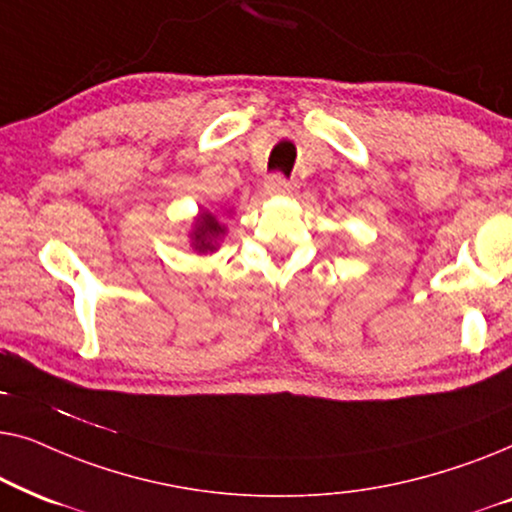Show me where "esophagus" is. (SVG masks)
I'll return each instance as SVG.
<instances>
[{"instance_id": "34e87169", "label": "esophagus", "mask_w": 512, "mask_h": 512, "mask_svg": "<svg viewBox=\"0 0 512 512\" xmlns=\"http://www.w3.org/2000/svg\"><path fill=\"white\" fill-rule=\"evenodd\" d=\"M265 191L270 195H286L293 191V184L284 177V174H270L268 181H265Z\"/></svg>"}]
</instances>
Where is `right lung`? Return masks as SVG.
<instances>
[{
    "mask_svg": "<svg viewBox=\"0 0 512 512\" xmlns=\"http://www.w3.org/2000/svg\"><path fill=\"white\" fill-rule=\"evenodd\" d=\"M226 233V228L216 221L214 214L202 212L200 219L195 221L193 230V249L200 251V254H207V251H216V242L219 237Z\"/></svg>",
    "mask_w": 512,
    "mask_h": 512,
    "instance_id": "obj_1",
    "label": "right lung"
}]
</instances>
